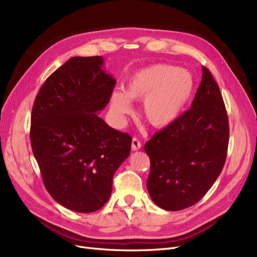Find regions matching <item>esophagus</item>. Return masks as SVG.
<instances>
[{
	"mask_svg": "<svg viewBox=\"0 0 257 257\" xmlns=\"http://www.w3.org/2000/svg\"><path fill=\"white\" fill-rule=\"evenodd\" d=\"M142 148V143L138 141L137 138H133V141H132V150H134V151H137V150H139Z\"/></svg>",
	"mask_w": 257,
	"mask_h": 257,
	"instance_id": "34e87169",
	"label": "esophagus"
}]
</instances>
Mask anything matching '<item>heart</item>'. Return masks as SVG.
<instances>
[{"instance_id":"heart-1","label":"heart","mask_w":257,"mask_h":257,"mask_svg":"<svg viewBox=\"0 0 257 257\" xmlns=\"http://www.w3.org/2000/svg\"><path fill=\"white\" fill-rule=\"evenodd\" d=\"M195 81L190 72L170 64H154L138 69L125 82V90H113L109 108L121 121L133 109L131 100H144L142 113L155 128L176 122L193 95Z\"/></svg>"}]
</instances>
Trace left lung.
I'll use <instances>...</instances> for the list:
<instances>
[{
  "label": "left lung",
  "mask_w": 257,
  "mask_h": 257,
  "mask_svg": "<svg viewBox=\"0 0 257 257\" xmlns=\"http://www.w3.org/2000/svg\"><path fill=\"white\" fill-rule=\"evenodd\" d=\"M228 118L219 85L203 66L191 109L145 145L150 158L147 188L167 211L195 205L220 176L226 160Z\"/></svg>",
  "instance_id": "left-lung-1"
}]
</instances>
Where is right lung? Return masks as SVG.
Returning a JSON list of instances; mask_svg holds the SVG:
<instances>
[{"label": "right lung", "mask_w": 257, "mask_h": 257, "mask_svg": "<svg viewBox=\"0 0 257 257\" xmlns=\"http://www.w3.org/2000/svg\"><path fill=\"white\" fill-rule=\"evenodd\" d=\"M103 65V57L69 59L42 85L31 115V146L45 188L81 213L107 203L115 170L131 153V136L97 114L115 84Z\"/></svg>", "instance_id": "1"}]
</instances>
